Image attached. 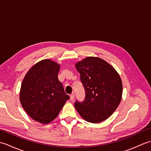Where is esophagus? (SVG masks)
I'll list each match as a JSON object with an SVG mask.
<instances>
[{"label": "esophagus", "mask_w": 151, "mask_h": 151, "mask_svg": "<svg viewBox=\"0 0 151 151\" xmlns=\"http://www.w3.org/2000/svg\"><path fill=\"white\" fill-rule=\"evenodd\" d=\"M74 99H75V94H71L70 95V101H73L74 100Z\"/></svg>", "instance_id": "1"}]
</instances>
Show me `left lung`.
I'll list each match as a JSON object with an SVG mask.
<instances>
[{
  "label": "left lung",
  "mask_w": 151,
  "mask_h": 151,
  "mask_svg": "<svg viewBox=\"0 0 151 151\" xmlns=\"http://www.w3.org/2000/svg\"><path fill=\"white\" fill-rule=\"evenodd\" d=\"M86 91L84 101L75 107L86 121L99 123L110 116L119 105L123 84L114 67L98 57H86L75 64Z\"/></svg>",
  "instance_id": "8db88e82"
}]
</instances>
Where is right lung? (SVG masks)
<instances>
[{"instance_id": "1", "label": "right lung", "mask_w": 151, "mask_h": 151, "mask_svg": "<svg viewBox=\"0 0 151 151\" xmlns=\"http://www.w3.org/2000/svg\"><path fill=\"white\" fill-rule=\"evenodd\" d=\"M60 65L50 59L35 64L22 82L19 99L22 108L34 121L52 122L69 99L58 78Z\"/></svg>"}]
</instances>
